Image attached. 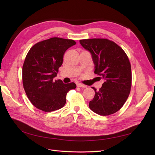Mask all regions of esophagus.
I'll return each instance as SVG.
<instances>
[{"label": "esophagus", "instance_id": "esophagus-1", "mask_svg": "<svg viewBox=\"0 0 155 155\" xmlns=\"http://www.w3.org/2000/svg\"><path fill=\"white\" fill-rule=\"evenodd\" d=\"M77 87H81V88H86V87H87L86 85H83V84H81V83H78V84H77Z\"/></svg>", "mask_w": 155, "mask_h": 155}]
</instances>
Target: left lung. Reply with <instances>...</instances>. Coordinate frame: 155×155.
<instances>
[{"mask_svg": "<svg viewBox=\"0 0 155 155\" xmlns=\"http://www.w3.org/2000/svg\"><path fill=\"white\" fill-rule=\"evenodd\" d=\"M79 43L91 53L94 73L104 80L98 91L92 87L95 96L89 107L101 116L114 114L123 107L130 91L132 72L127 55L120 46L107 39H82Z\"/></svg>", "mask_w": 155, "mask_h": 155, "instance_id": "1", "label": "left lung"}]
</instances>
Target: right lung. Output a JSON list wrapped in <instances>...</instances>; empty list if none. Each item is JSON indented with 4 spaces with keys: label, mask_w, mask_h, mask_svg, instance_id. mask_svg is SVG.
<instances>
[{
    "label": "right lung",
    "mask_w": 155,
    "mask_h": 155,
    "mask_svg": "<svg viewBox=\"0 0 155 155\" xmlns=\"http://www.w3.org/2000/svg\"><path fill=\"white\" fill-rule=\"evenodd\" d=\"M76 44L72 39L52 37L35 44L22 66L23 87L33 105L44 112L58 110L66 104L68 92L76 88L72 82L54 81L66 50Z\"/></svg>",
    "instance_id": "add662e5"
}]
</instances>
